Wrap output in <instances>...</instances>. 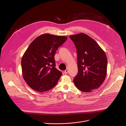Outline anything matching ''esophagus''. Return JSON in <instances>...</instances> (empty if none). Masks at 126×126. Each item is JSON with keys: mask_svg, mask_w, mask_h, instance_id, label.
Here are the masks:
<instances>
[{"mask_svg": "<svg viewBox=\"0 0 126 126\" xmlns=\"http://www.w3.org/2000/svg\"><path fill=\"white\" fill-rule=\"evenodd\" d=\"M64 73L65 74H67L68 73V69H66V70L64 72Z\"/></svg>", "mask_w": 126, "mask_h": 126, "instance_id": "esophagus-1", "label": "esophagus"}]
</instances>
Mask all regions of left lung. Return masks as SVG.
<instances>
[{
  "label": "left lung",
  "instance_id": "left-lung-1",
  "mask_svg": "<svg viewBox=\"0 0 126 126\" xmlns=\"http://www.w3.org/2000/svg\"><path fill=\"white\" fill-rule=\"evenodd\" d=\"M76 46L78 73L74 79L76 88L91 92L100 87L104 81L108 60L105 52L87 34L80 33L70 36Z\"/></svg>",
  "mask_w": 126,
  "mask_h": 126
}]
</instances>
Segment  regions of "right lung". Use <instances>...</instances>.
<instances>
[{
    "label": "right lung",
    "mask_w": 126,
    "mask_h": 126,
    "mask_svg": "<svg viewBox=\"0 0 126 126\" xmlns=\"http://www.w3.org/2000/svg\"><path fill=\"white\" fill-rule=\"evenodd\" d=\"M67 39L46 33L30 44L22 58L21 67L23 78L32 89L44 92L56 86L62 74L55 68L54 56Z\"/></svg>",
    "instance_id": "obj_1"
}]
</instances>
